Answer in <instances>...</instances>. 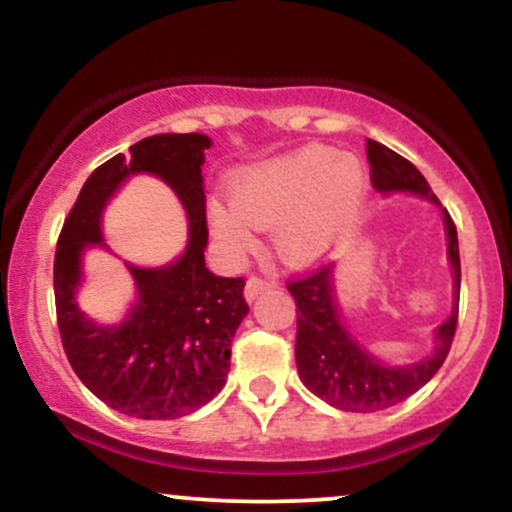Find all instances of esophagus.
I'll return each instance as SVG.
<instances>
[{
  "label": "esophagus",
  "instance_id": "obj_1",
  "mask_svg": "<svg viewBox=\"0 0 512 512\" xmlns=\"http://www.w3.org/2000/svg\"><path fill=\"white\" fill-rule=\"evenodd\" d=\"M272 286H274V281L264 279V276H257V274H252L250 279H248V284H245V298H248V301H255V298L260 296L262 291L272 289Z\"/></svg>",
  "mask_w": 512,
  "mask_h": 512
}]
</instances>
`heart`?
Instances as JSON below:
<instances>
[{
    "label": "heart",
    "instance_id": "b5f03b06",
    "mask_svg": "<svg viewBox=\"0 0 512 512\" xmlns=\"http://www.w3.org/2000/svg\"><path fill=\"white\" fill-rule=\"evenodd\" d=\"M366 195L361 158L313 144L245 170L233 185V202L209 204V226L228 255L250 252L257 228H272L276 255L301 267L342 243Z\"/></svg>",
    "mask_w": 512,
    "mask_h": 512
}]
</instances>
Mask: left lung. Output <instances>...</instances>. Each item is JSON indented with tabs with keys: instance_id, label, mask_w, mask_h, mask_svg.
<instances>
[{
	"instance_id": "obj_1",
	"label": "left lung",
	"mask_w": 512,
	"mask_h": 512,
	"mask_svg": "<svg viewBox=\"0 0 512 512\" xmlns=\"http://www.w3.org/2000/svg\"><path fill=\"white\" fill-rule=\"evenodd\" d=\"M366 154L370 163V182L378 192H416L438 204L424 175L414 163L395 154L387 146L368 139ZM448 255L455 269V308L440 325L436 354L416 366L387 368L375 361L346 334L339 322L337 303L332 298V264H320L308 274L291 279L286 289L296 301V366L303 385L332 407L342 411H383L404 402L421 390L450 354L460 313V245L457 228L448 209Z\"/></svg>"
}]
</instances>
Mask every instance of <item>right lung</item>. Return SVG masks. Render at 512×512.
<instances>
[{"mask_svg":"<svg viewBox=\"0 0 512 512\" xmlns=\"http://www.w3.org/2000/svg\"><path fill=\"white\" fill-rule=\"evenodd\" d=\"M204 134H156L129 146L88 175L64 219L55 252V308L64 354L88 390L137 419H180L211 402L231 370V342L250 305L245 279L214 276L204 262L207 197ZM134 172L166 179L186 204V255L163 270L133 269L140 303L122 326L96 328L78 313L73 291L80 250L100 242V211Z\"/></svg>","mask_w":512,"mask_h":512,"instance_id":"1","label":"right lung"}]
</instances>
